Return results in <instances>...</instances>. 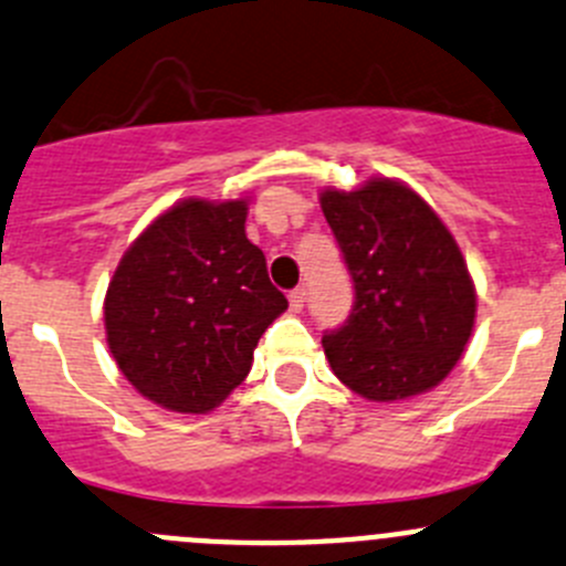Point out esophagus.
Masks as SVG:
<instances>
[{
	"label": "esophagus",
	"mask_w": 566,
	"mask_h": 566,
	"mask_svg": "<svg viewBox=\"0 0 566 566\" xmlns=\"http://www.w3.org/2000/svg\"><path fill=\"white\" fill-rule=\"evenodd\" d=\"M289 305H292L294 314H297V311H303V305H305V289L303 286L294 289V292L289 294Z\"/></svg>",
	"instance_id": "esophagus-1"
}]
</instances>
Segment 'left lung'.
<instances>
[{"instance_id":"left-lung-1","label":"left lung","mask_w":566,"mask_h":566,"mask_svg":"<svg viewBox=\"0 0 566 566\" xmlns=\"http://www.w3.org/2000/svg\"><path fill=\"white\" fill-rule=\"evenodd\" d=\"M319 199L355 289L347 322L322 336L333 375L375 402L439 386L475 325V286L450 230L389 177Z\"/></svg>"}]
</instances>
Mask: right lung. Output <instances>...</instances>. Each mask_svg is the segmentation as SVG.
Segmentation results:
<instances>
[{"instance_id": "1", "label": "right lung", "mask_w": 566, "mask_h": 566, "mask_svg": "<svg viewBox=\"0 0 566 566\" xmlns=\"http://www.w3.org/2000/svg\"><path fill=\"white\" fill-rule=\"evenodd\" d=\"M244 222V199H182L113 272L107 347L122 375L158 406L217 408L247 378L263 331L289 308Z\"/></svg>"}]
</instances>
